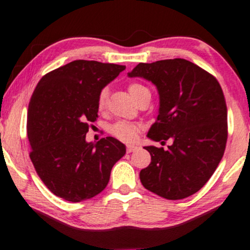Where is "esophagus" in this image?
Returning a JSON list of instances; mask_svg holds the SVG:
<instances>
[{"mask_svg": "<svg viewBox=\"0 0 250 250\" xmlns=\"http://www.w3.org/2000/svg\"><path fill=\"white\" fill-rule=\"evenodd\" d=\"M137 149H138V146H134V145H127V147H126V151H127V153L129 154V153H132V151L137 150Z\"/></svg>", "mask_w": 250, "mask_h": 250, "instance_id": "34e87169", "label": "esophagus"}]
</instances>
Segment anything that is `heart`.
<instances>
[{
  "mask_svg": "<svg viewBox=\"0 0 250 250\" xmlns=\"http://www.w3.org/2000/svg\"><path fill=\"white\" fill-rule=\"evenodd\" d=\"M128 92L137 102L142 96L146 95V94L150 93L147 87L139 83H129ZM106 101H108V89L103 88L99 93V95H97V108H99V110H101V111L104 110L106 106ZM110 131H111V133L116 138L121 139V140L133 141L138 137L139 132H140V127L137 124H133V123L118 122L115 125H112Z\"/></svg>",
  "mask_w": 250,
  "mask_h": 250,
  "instance_id": "1",
  "label": "heart"
}]
</instances>
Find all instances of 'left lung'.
Wrapping results in <instances>:
<instances>
[{
	"mask_svg": "<svg viewBox=\"0 0 250 250\" xmlns=\"http://www.w3.org/2000/svg\"><path fill=\"white\" fill-rule=\"evenodd\" d=\"M129 78L156 86L160 109L147 137L167 149L147 146L151 162L140 171L146 189L167 200H181L200 190L224 155L228 108L213 76L192 62L174 58L139 63Z\"/></svg>",
	"mask_w": 250,
	"mask_h": 250,
	"instance_id": "8db88e82",
	"label": "left lung"
}]
</instances>
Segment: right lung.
I'll return each instance as SVG.
<instances>
[{"label":"right lung","instance_id":"add662e5","mask_svg":"<svg viewBox=\"0 0 250 250\" xmlns=\"http://www.w3.org/2000/svg\"><path fill=\"white\" fill-rule=\"evenodd\" d=\"M125 67L78 60L47 73L35 87L27 111L30 157L56 196L70 202L92 199L125 155V145L112 137L86 141L89 124L99 117L97 95Z\"/></svg>","mask_w":250,"mask_h":250}]
</instances>
